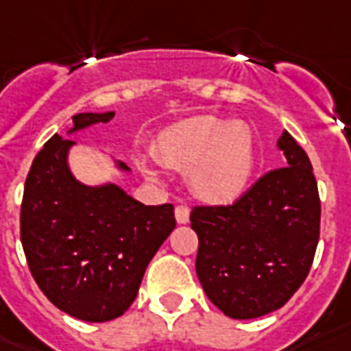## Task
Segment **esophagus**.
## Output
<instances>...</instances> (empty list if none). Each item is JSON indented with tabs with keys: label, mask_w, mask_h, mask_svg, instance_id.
<instances>
[{
	"label": "esophagus",
	"mask_w": 351,
	"mask_h": 351,
	"mask_svg": "<svg viewBox=\"0 0 351 351\" xmlns=\"http://www.w3.org/2000/svg\"><path fill=\"white\" fill-rule=\"evenodd\" d=\"M190 219V210L186 205H178L176 206V221L179 225H184L189 223Z\"/></svg>",
	"instance_id": "esophagus-1"
}]
</instances>
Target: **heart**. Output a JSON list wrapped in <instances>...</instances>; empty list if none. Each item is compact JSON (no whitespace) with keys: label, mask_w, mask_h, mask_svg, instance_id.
<instances>
[{"label":"heart","mask_w":351,"mask_h":351,"mask_svg":"<svg viewBox=\"0 0 351 351\" xmlns=\"http://www.w3.org/2000/svg\"><path fill=\"white\" fill-rule=\"evenodd\" d=\"M154 154L162 165L190 167V189L208 203L238 199L254 170L251 128L213 115L194 117L162 130Z\"/></svg>","instance_id":"heart-1"}]
</instances>
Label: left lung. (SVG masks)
I'll return each instance as SVG.
<instances>
[{"mask_svg": "<svg viewBox=\"0 0 351 351\" xmlns=\"http://www.w3.org/2000/svg\"><path fill=\"white\" fill-rule=\"evenodd\" d=\"M287 167L267 172L227 206H195V273L208 300L230 319H256L295 295L313 263L320 199L306 152L284 130Z\"/></svg>", "mask_w": 351, "mask_h": 351, "instance_id": "8db88e82", "label": "left lung"}]
</instances>
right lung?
<instances>
[{
  "label": "right lung",
  "instance_id": "right-lung-1",
  "mask_svg": "<svg viewBox=\"0 0 351 351\" xmlns=\"http://www.w3.org/2000/svg\"><path fill=\"white\" fill-rule=\"evenodd\" d=\"M115 111L77 113L32 161L21 203V245L38 287L86 322L121 317L148 263L176 229L173 205L146 206L117 183L86 184L69 167L73 133L110 122ZM119 172L132 170L113 159Z\"/></svg>",
  "mask_w": 351,
  "mask_h": 351
}]
</instances>
